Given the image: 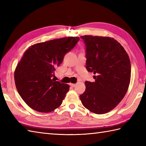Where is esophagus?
<instances>
[{
  "mask_svg": "<svg viewBox=\"0 0 146 146\" xmlns=\"http://www.w3.org/2000/svg\"><path fill=\"white\" fill-rule=\"evenodd\" d=\"M70 85L71 86V87H73V88L75 87V86H76V84H73V83H70Z\"/></svg>",
  "mask_w": 146,
  "mask_h": 146,
  "instance_id": "obj_1",
  "label": "esophagus"
}]
</instances>
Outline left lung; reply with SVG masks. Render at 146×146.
<instances>
[{
	"label": "left lung",
	"instance_id": "8db88e82",
	"mask_svg": "<svg viewBox=\"0 0 146 146\" xmlns=\"http://www.w3.org/2000/svg\"><path fill=\"white\" fill-rule=\"evenodd\" d=\"M86 47V68L94 72L95 81H86L80 98L93 113L104 114L115 107L127 91L131 65L127 52L119 42L109 37L82 36Z\"/></svg>",
	"mask_w": 146,
	"mask_h": 146
}]
</instances>
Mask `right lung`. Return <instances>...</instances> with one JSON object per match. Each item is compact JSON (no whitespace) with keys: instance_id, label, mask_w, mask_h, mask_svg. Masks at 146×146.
Listing matches in <instances>:
<instances>
[{"instance_id":"1","label":"right lung","mask_w":146,"mask_h":146,"mask_svg":"<svg viewBox=\"0 0 146 146\" xmlns=\"http://www.w3.org/2000/svg\"><path fill=\"white\" fill-rule=\"evenodd\" d=\"M80 38L67 37L37 43L24 52L15 68V86L23 100L33 110L48 113L61 105L70 86L52 78L64 56Z\"/></svg>"}]
</instances>
